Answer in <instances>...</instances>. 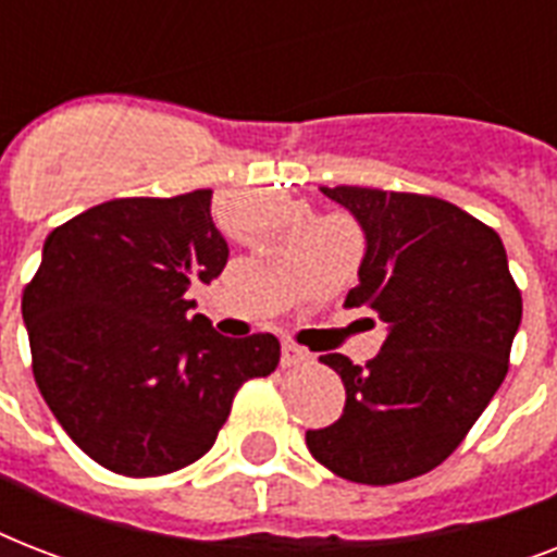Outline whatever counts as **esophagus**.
<instances>
[{
    "instance_id": "obj_1",
    "label": "esophagus",
    "mask_w": 557,
    "mask_h": 557,
    "mask_svg": "<svg viewBox=\"0 0 557 557\" xmlns=\"http://www.w3.org/2000/svg\"><path fill=\"white\" fill-rule=\"evenodd\" d=\"M309 358H312V356H309L304 347H297V344H283V356H280V364L297 367V364H306Z\"/></svg>"
}]
</instances>
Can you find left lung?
<instances>
[{"instance_id":"obj_1","label":"left lung","mask_w":557,"mask_h":557,"mask_svg":"<svg viewBox=\"0 0 557 557\" xmlns=\"http://www.w3.org/2000/svg\"><path fill=\"white\" fill-rule=\"evenodd\" d=\"M321 190L367 234L344 306L370 309L389 332L364 367L321 356L344 381L347 405L335 424L306 431V445L344 480L405 483L457 450L506 379L520 288L497 231L450 201L356 185Z\"/></svg>"}]
</instances>
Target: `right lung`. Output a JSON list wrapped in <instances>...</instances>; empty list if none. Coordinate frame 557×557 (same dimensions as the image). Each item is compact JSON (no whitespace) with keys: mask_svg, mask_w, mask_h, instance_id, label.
Segmentation results:
<instances>
[{"mask_svg":"<svg viewBox=\"0 0 557 557\" xmlns=\"http://www.w3.org/2000/svg\"><path fill=\"white\" fill-rule=\"evenodd\" d=\"M210 199L193 190L83 210L48 234L22 292L39 393L74 445L115 474H173L205 457L236 389L280 364L269 332L222 338L190 314L187 288L227 262Z\"/></svg>","mask_w":557,"mask_h":557,"instance_id":"add662e5","label":"right lung"}]
</instances>
